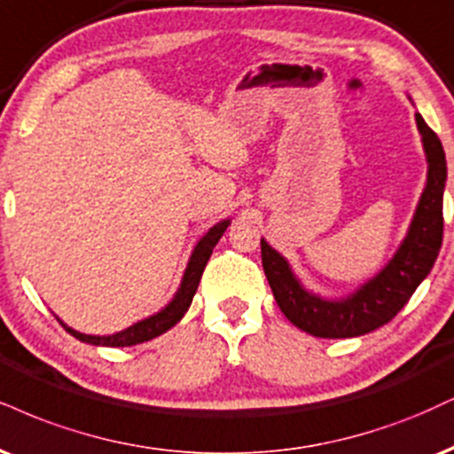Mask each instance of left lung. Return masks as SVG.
Instances as JSON below:
<instances>
[{"instance_id": "8db88e82", "label": "left lung", "mask_w": 454, "mask_h": 454, "mask_svg": "<svg viewBox=\"0 0 454 454\" xmlns=\"http://www.w3.org/2000/svg\"><path fill=\"white\" fill-rule=\"evenodd\" d=\"M417 129L427 158V182L420 194L406 237L393 258L372 279L345 298H324L302 286L289 262L262 239V266L283 315L294 325L317 338H353L374 332L411 300L434 269L442 247V203L446 185V156L438 135L417 112Z\"/></svg>"}]
</instances>
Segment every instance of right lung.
Here are the masks:
<instances>
[{
    "instance_id": "1",
    "label": "right lung",
    "mask_w": 454,
    "mask_h": 454,
    "mask_svg": "<svg viewBox=\"0 0 454 454\" xmlns=\"http://www.w3.org/2000/svg\"><path fill=\"white\" fill-rule=\"evenodd\" d=\"M231 222L232 220L217 222L215 226H211L209 231L200 237V241L194 245L192 254H190L188 266H185L182 283H179L177 292H175L171 302L165 304V307L158 310V313L145 317V319L137 321V324L124 327V330L116 332V334H107V336L82 334V332L74 330V327H69L67 324H63L57 315L54 317H57L59 324H61L71 336L78 338V340H82V342H89V345H95V347H133V345H141V342H147V340H152V338L165 334V332L171 330L177 321H182L185 310H188L190 304H192L196 287H199L207 262H209V258H211L213 247H215L217 241H220L222 234L226 232V228L231 226Z\"/></svg>"
}]
</instances>
